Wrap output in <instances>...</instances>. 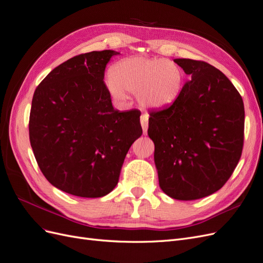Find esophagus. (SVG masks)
I'll use <instances>...</instances> for the list:
<instances>
[{
  "label": "esophagus",
  "mask_w": 263,
  "mask_h": 263,
  "mask_svg": "<svg viewBox=\"0 0 263 263\" xmlns=\"http://www.w3.org/2000/svg\"><path fill=\"white\" fill-rule=\"evenodd\" d=\"M148 123H149V116H148V114H146V113L141 114V116H140V125L142 127V132H144L145 135L147 134V130H148Z\"/></svg>",
  "instance_id": "esophagus-1"
}]
</instances>
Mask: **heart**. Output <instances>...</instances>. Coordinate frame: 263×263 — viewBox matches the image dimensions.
I'll return each instance as SVG.
<instances>
[{
	"label": "heart",
	"instance_id": "obj_1",
	"mask_svg": "<svg viewBox=\"0 0 263 263\" xmlns=\"http://www.w3.org/2000/svg\"><path fill=\"white\" fill-rule=\"evenodd\" d=\"M183 81L184 73L176 62L135 55L118 61L105 83L114 99L124 101L129 92L137 94L140 105L158 109L171 105L179 98Z\"/></svg>",
	"mask_w": 263,
	"mask_h": 263
}]
</instances>
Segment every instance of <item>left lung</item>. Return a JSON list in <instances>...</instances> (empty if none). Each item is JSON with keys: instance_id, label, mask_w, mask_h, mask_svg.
<instances>
[{"instance_id": "8db88e82", "label": "left lung", "mask_w": 263, "mask_h": 263, "mask_svg": "<svg viewBox=\"0 0 263 263\" xmlns=\"http://www.w3.org/2000/svg\"><path fill=\"white\" fill-rule=\"evenodd\" d=\"M190 80L168 107L150 113L159 185L180 201L222 187L241 157L245 107L229 79L205 61L174 59Z\"/></svg>"}]
</instances>
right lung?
Listing matches in <instances>:
<instances>
[{
    "label": "right lung",
    "instance_id": "right-lung-1",
    "mask_svg": "<svg viewBox=\"0 0 263 263\" xmlns=\"http://www.w3.org/2000/svg\"><path fill=\"white\" fill-rule=\"evenodd\" d=\"M114 50L76 55L36 87L29 140L45 178L80 197H101L118 183L125 157L142 129L138 110L114 109L104 81Z\"/></svg>",
    "mask_w": 263,
    "mask_h": 263
}]
</instances>
